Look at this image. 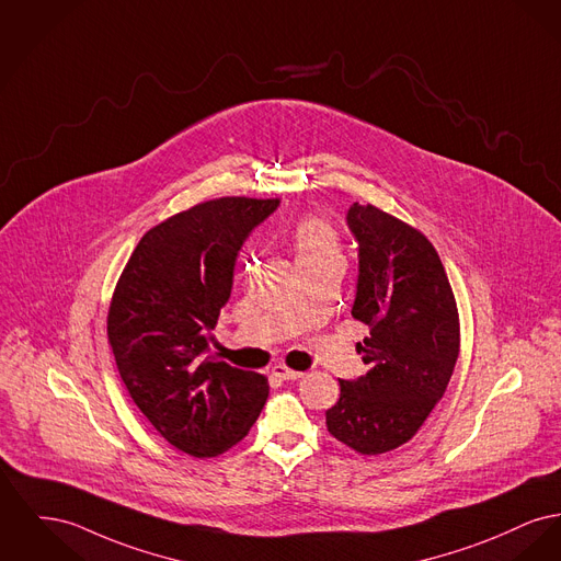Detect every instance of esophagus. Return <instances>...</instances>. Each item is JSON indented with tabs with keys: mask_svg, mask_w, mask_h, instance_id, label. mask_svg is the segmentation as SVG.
<instances>
[{
	"mask_svg": "<svg viewBox=\"0 0 561 561\" xmlns=\"http://www.w3.org/2000/svg\"><path fill=\"white\" fill-rule=\"evenodd\" d=\"M271 373H273L277 379H282V381H293V379H300V377L305 375V373L293 370V368H288V366H284V364H275Z\"/></svg>",
	"mask_w": 561,
	"mask_h": 561,
	"instance_id": "esophagus-1",
	"label": "esophagus"
}]
</instances>
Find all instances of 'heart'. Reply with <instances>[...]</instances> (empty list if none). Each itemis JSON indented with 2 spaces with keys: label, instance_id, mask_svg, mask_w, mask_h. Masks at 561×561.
Here are the masks:
<instances>
[{
  "label": "heart",
  "instance_id": "b5f03b06",
  "mask_svg": "<svg viewBox=\"0 0 561 561\" xmlns=\"http://www.w3.org/2000/svg\"><path fill=\"white\" fill-rule=\"evenodd\" d=\"M293 250L298 264L339 259V234L327 220L305 216L293 227Z\"/></svg>",
  "mask_w": 561,
  "mask_h": 561
}]
</instances>
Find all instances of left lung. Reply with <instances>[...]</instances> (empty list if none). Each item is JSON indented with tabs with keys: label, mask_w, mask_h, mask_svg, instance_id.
<instances>
[{
	"label": "left lung",
	"mask_w": 561,
	"mask_h": 561,
	"mask_svg": "<svg viewBox=\"0 0 561 561\" xmlns=\"http://www.w3.org/2000/svg\"><path fill=\"white\" fill-rule=\"evenodd\" d=\"M347 227L358 241L352 316L368 327L358 343L368 373L339 381L329 432L363 456L404 445L443 398L460 354V318L445 266L426 234L354 203Z\"/></svg>",
	"instance_id": "1"
}]
</instances>
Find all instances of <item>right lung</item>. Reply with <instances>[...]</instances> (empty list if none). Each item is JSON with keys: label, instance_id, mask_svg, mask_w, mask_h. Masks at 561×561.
Here are the masks:
<instances>
[{"label": "right lung", "instance_id": "right-lung-1", "mask_svg": "<svg viewBox=\"0 0 561 561\" xmlns=\"http://www.w3.org/2000/svg\"><path fill=\"white\" fill-rule=\"evenodd\" d=\"M279 198L198 203L146 232L107 311V341L133 402L173 447L214 458L263 411L266 377L207 354L237 254Z\"/></svg>", "mask_w": 561, "mask_h": 561}]
</instances>
